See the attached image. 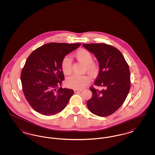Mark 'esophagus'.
<instances>
[{
  "mask_svg": "<svg viewBox=\"0 0 155 155\" xmlns=\"http://www.w3.org/2000/svg\"><path fill=\"white\" fill-rule=\"evenodd\" d=\"M82 91V90H80V89H75L74 90V92L75 93H79V92H80Z\"/></svg>",
  "mask_w": 155,
  "mask_h": 155,
  "instance_id": "1",
  "label": "esophagus"
}]
</instances>
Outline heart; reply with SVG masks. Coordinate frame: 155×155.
Returning a JSON list of instances; mask_svg holds the SVG:
<instances>
[{"instance_id":"b5f03b06","label":"heart","mask_w":155,"mask_h":155,"mask_svg":"<svg viewBox=\"0 0 155 155\" xmlns=\"http://www.w3.org/2000/svg\"><path fill=\"white\" fill-rule=\"evenodd\" d=\"M75 59L84 64L85 70L91 75H95L98 71V65L92 61L93 56L88 51L81 49L74 54ZM61 68L63 73L66 75L71 74L72 71L71 60L68 56H65L61 62ZM89 78L87 75H72L66 81L67 87L70 88L81 89L85 87L89 83Z\"/></svg>"}]
</instances>
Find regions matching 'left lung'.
<instances>
[{
	"label": "left lung",
	"mask_w": 155,
	"mask_h": 155,
	"mask_svg": "<svg viewBox=\"0 0 155 155\" xmlns=\"http://www.w3.org/2000/svg\"><path fill=\"white\" fill-rule=\"evenodd\" d=\"M96 56L99 63V71L94 85L91 86L92 97L87 101L89 110L101 117L112 114L125 101L131 87L128 64L117 48L105 44L82 45Z\"/></svg>",
	"instance_id": "obj_1"
}]
</instances>
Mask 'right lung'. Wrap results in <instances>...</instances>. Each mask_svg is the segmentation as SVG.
<instances>
[{
	"mask_svg": "<svg viewBox=\"0 0 155 155\" xmlns=\"http://www.w3.org/2000/svg\"><path fill=\"white\" fill-rule=\"evenodd\" d=\"M80 45L52 42L38 48L30 54L20 77L24 95L34 110L51 116L64 109L74 91L58 89L64 79L61 62Z\"/></svg>",
	"mask_w": 155,
	"mask_h": 155,
	"instance_id": "right-lung-1",
	"label": "right lung"
}]
</instances>
